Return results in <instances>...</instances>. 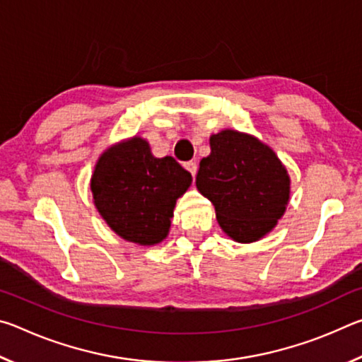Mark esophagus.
<instances>
[{"label":"esophagus","mask_w":362,"mask_h":362,"mask_svg":"<svg viewBox=\"0 0 362 362\" xmlns=\"http://www.w3.org/2000/svg\"><path fill=\"white\" fill-rule=\"evenodd\" d=\"M185 169L194 177L196 173H198V164H196L194 161H188V163H185Z\"/></svg>","instance_id":"esophagus-1"}]
</instances>
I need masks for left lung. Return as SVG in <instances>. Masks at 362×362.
Segmentation results:
<instances>
[{
	"label": "left lung",
	"mask_w": 362,
	"mask_h": 362,
	"mask_svg": "<svg viewBox=\"0 0 362 362\" xmlns=\"http://www.w3.org/2000/svg\"><path fill=\"white\" fill-rule=\"evenodd\" d=\"M196 188L216 207L222 230L238 243L259 241L276 226L289 203L291 179L272 148L233 129L211 136Z\"/></svg>",
	"instance_id": "left-lung-1"
}]
</instances>
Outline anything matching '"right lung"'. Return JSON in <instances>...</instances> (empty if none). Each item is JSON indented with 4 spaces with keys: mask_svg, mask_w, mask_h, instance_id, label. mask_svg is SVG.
I'll return each instance as SVG.
<instances>
[{
    "mask_svg": "<svg viewBox=\"0 0 362 362\" xmlns=\"http://www.w3.org/2000/svg\"><path fill=\"white\" fill-rule=\"evenodd\" d=\"M192 174L173 156L155 158L145 139L132 137L102 153L90 179L97 211L122 240L155 246L166 240L175 201Z\"/></svg>",
    "mask_w": 362,
    "mask_h": 362,
    "instance_id": "add662e5",
    "label": "right lung"
}]
</instances>
